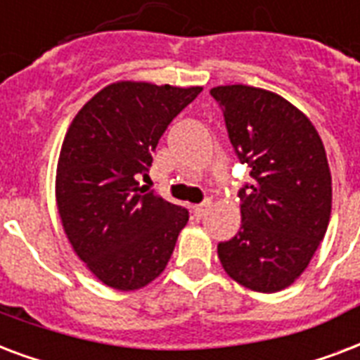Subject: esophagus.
Here are the masks:
<instances>
[{"label":"esophagus","instance_id":"1","mask_svg":"<svg viewBox=\"0 0 360 360\" xmlns=\"http://www.w3.org/2000/svg\"><path fill=\"white\" fill-rule=\"evenodd\" d=\"M210 207H211V202L207 200V202H202V204L194 205V207H192V213H194V217H196V219H204L205 213L210 211Z\"/></svg>","mask_w":360,"mask_h":360}]
</instances>
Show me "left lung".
Masks as SVG:
<instances>
[{
	"instance_id": "obj_1",
	"label": "left lung",
	"mask_w": 360,
	"mask_h": 360,
	"mask_svg": "<svg viewBox=\"0 0 360 360\" xmlns=\"http://www.w3.org/2000/svg\"><path fill=\"white\" fill-rule=\"evenodd\" d=\"M230 143L253 177L241 186V229L217 253L247 289L289 287L325 238L333 181L315 126L281 96L247 84L211 89Z\"/></svg>"
}]
</instances>
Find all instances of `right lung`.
Returning <instances> with one entry per match:
<instances>
[{
	"label": "right lung",
	"mask_w": 360,
	"mask_h": 360,
	"mask_svg": "<svg viewBox=\"0 0 360 360\" xmlns=\"http://www.w3.org/2000/svg\"><path fill=\"white\" fill-rule=\"evenodd\" d=\"M202 92L113 82L71 122L60 150L56 202L68 240L96 278L136 290L158 278L188 211L147 192L153 153L169 122Z\"/></svg>",
	"instance_id": "add662e5"
}]
</instances>
